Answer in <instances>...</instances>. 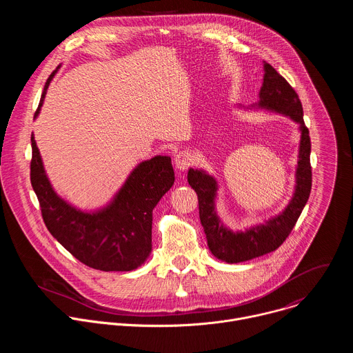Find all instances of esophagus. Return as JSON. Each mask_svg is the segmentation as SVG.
Instances as JSON below:
<instances>
[{
  "mask_svg": "<svg viewBox=\"0 0 353 353\" xmlns=\"http://www.w3.org/2000/svg\"><path fill=\"white\" fill-rule=\"evenodd\" d=\"M192 155L191 152H188V150H181V152H179L176 157H174V166L177 170L180 172H184L187 170L191 165H192Z\"/></svg>",
  "mask_w": 353,
  "mask_h": 353,
  "instance_id": "obj_1",
  "label": "esophagus"
}]
</instances>
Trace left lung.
<instances>
[{"instance_id": "8db88e82", "label": "left lung", "mask_w": 353, "mask_h": 353, "mask_svg": "<svg viewBox=\"0 0 353 353\" xmlns=\"http://www.w3.org/2000/svg\"><path fill=\"white\" fill-rule=\"evenodd\" d=\"M264 82L260 90L259 108L274 110L289 116L300 125V148L296 169V190L289 205L278 216L245 232L233 233L226 229L215 211L216 181L203 170L190 169L188 184L196 192L201 225L207 234L211 253L229 264L243 263L264 256L276 250L290 234L301 211H303L312 191L310 165V135L303 120V108L300 99L289 82L276 70L264 63Z\"/></svg>"}]
</instances>
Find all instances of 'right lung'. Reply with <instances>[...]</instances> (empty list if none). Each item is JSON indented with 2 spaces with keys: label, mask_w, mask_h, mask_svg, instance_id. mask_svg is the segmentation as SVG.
Listing matches in <instances>:
<instances>
[{
  "label": "right lung",
  "mask_w": 353,
  "mask_h": 353,
  "mask_svg": "<svg viewBox=\"0 0 353 353\" xmlns=\"http://www.w3.org/2000/svg\"><path fill=\"white\" fill-rule=\"evenodd\" d=\"M57 70L44 85L34 117ZM30 141V183L48 232L90 268L109 272L139 267L152 250V211L174 183L172 159L159 155L139 163L106 208L82 212L56 194L44 173L33 135Z\"/></svg>",
  "instance_id": "1"
}]
</instances>
